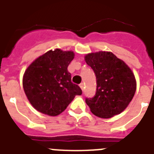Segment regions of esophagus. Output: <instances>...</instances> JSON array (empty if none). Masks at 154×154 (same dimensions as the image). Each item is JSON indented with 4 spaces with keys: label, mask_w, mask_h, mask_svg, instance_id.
Listing matches in <instances>:
<instances>
[{
    "label": "esophagus",
    "mask_w": 154,
    "mask_h": 154,
    "mask_svg": "<svg viewBox=\"0 0 154 154\" xmlns=\"http://www.w3.org/2000/svg\"><path fill=\"white\" fill-rule=\"evenodd\" d=\"M80 88H81V90H83V91H84V84H83V83L80 84Z\"/></svg>",
    "instance_id": "esophagus-1"
}]
</instances>
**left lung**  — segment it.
<instances>
[{
    "label": "left lung",
    "instance_id": "obj_1",
    "mask_svg": "<svg viewBox=\"0 0 154 154\" xmlns=\"http://www.w3.org/2000/svg\"><path fill=\"white\" fill-rule=\"evenodd\" d=\"M85 61L97 77V92L86 103L93 114L109 119L125 109L136 91V80L130 67L110 51L90 53Z\"/></svg>",
    "mask_w": 154,
    "mask_h": 154
}]
</instances>
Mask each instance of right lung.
<instances>
[{
  "label": "right lung",
  "instance_id": "add662e5",
  "mask_svg": "<svg viewBox=\"0 0 154 154\" xmlns=\"http://www.w3.org/2000/svg\"><path fill=\"white\" fill-rule=\"evenodd\" d=\"M74 57L73 51L57 48L39 56L27 67L23 86L27 99L37 111L58 116L75 96L82 94L80 87L71 82L67 70Z\"/></svg>",
  "mask_w": 154,
  "mask_h": 154
}]
</instances>
